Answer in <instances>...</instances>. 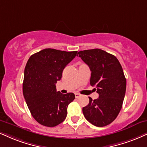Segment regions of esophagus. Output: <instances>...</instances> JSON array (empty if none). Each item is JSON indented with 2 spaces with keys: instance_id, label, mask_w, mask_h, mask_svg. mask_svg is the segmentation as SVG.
<instances>
[{
  "instance_id": "34e87169",
  "label": "esophagus",
  "mask_w": 147,
  "mask_h": 147,
  "mask_svg": "<svg viewBox=\"0 0 147 147\" xmlns=\"http://www.w3.org/2000/svg\"><path fill=\"white\" fill-rule=\"evenodd\" d=\"M75 98H79V96H80V94H78V93H75Z\"/></svg>"
}]
</instances>
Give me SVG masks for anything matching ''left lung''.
<instances>
[{"label":"left lung","mask_w":147,"mask_h":147,"mask_svg":"<svg viewBox=\"0 0 147 147\" xmlns=\"http://www.w3.org/2000/svg\"><path fill=\"white\" fill-rule=\"evenodd\" d=\"M77 56L92 71L90 85L96 87L99 98L83 108L85 119L94 125L104 127L112 123L119 113L126 90L123 68L115 55L100 49L83 50Z\"/></svg>","instance_id":"left-lung-1"}]
</instances>
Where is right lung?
I'll use <instances>...</instances> for the list:
<instances>
[{"mask_svg": "<svg viewBox=\"0 0 147 147\" xmlns=\"http://www.w3.org/2000/svg\"><path fill=\"white\" fill-rule=\"evenodd\" d=\"M77 53L48 48L32 55L28 60L23 94L31 115L42 125L55 127L66 117L68 106L75 96L73 93L57 92L55 83Z\"/></svg>", "mask_w": 147, "mask_h": 147, "instance_id": "add662e5", "label": "right lung"}]
</instances>
